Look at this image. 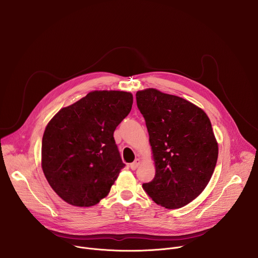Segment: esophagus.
<instances>
[{"label":"esophagus","instance_id":"obj_1","mask_svg":"<svg viewBox=\"0 0 258 258\" xmlns=\"http://www.w3.org/2000/svg\"><path fill=\"white\" fill-rule=\"evenodd\" d=\"M140 162H141V160L139 159V158H137L133 163H131V169H133V170H136L137 168H138V166L140 165Z\"/></svg>","mask_w":258,"mask_h":258}]
</instances>
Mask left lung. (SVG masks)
I'll return each instance as SVG.
<instances>
[{"label": "left lung", "mask_w": 258, "mask_h": 258, "mask_svg": "<svg viewBox=\"0 0 258 258\" xmlns=\"http://www.w3.org/2000/svg\"><path fill=\"white\" fill-rule=\"evenodd\" d=\"M136 98L156 167L155 177L143 189L155 203L180 208L202 193L216 165L211 122L201 108L177 96L147 89Z\"/></svg>", "instance_id": "1"}]
</instances>
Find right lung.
<instances>
[{
  "label": "right lung",
  "mask_w": 258,
  "mask_h": 258,
  "mask_svg": "<svg viewBox=\"0 0 258 258\" xmlns=\"http://www.w3.org/2000/svg\"><path fill=\"white\" fill-rule=\"evenodd\" d=\"M133 95L94 91L62 108L48 123L42 141V167L52 189L80 207L106 197L122 162L113 137L128 115Z\"/></svg>",
  "instance_id": "1"
}]
</instances>
